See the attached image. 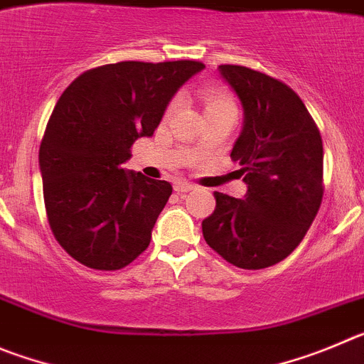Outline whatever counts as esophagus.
I'll return each instance as SVG.
<instances>
[{"label":"esophagus","instance_id":"obj_1","mask_svg":"<svg viewBox=\"0 0 364 364\" xmlns=\"http://www.w3.org/2000/svg\"><path fill=\"white\" fill-rule=\"evenodd\" d=\"M174 190L178 192V194H186V192H190V190H194V185L188 181H178L174 185Z\"/></svg>","mask_w":364,"mask_h":364}]
</instances>
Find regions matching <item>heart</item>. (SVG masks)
<instances>
[{"instance_id": "heart-1", "label": "heart", "mask_w": 364, "mask_h": 364, "mask_svg": "<svg viewBox=\"0 0 364 364\" xmlns=\"http://www.w3.org/2000/svg\"><path fill=\"white\" fill-rule=\"evenodd\" d=\"M203 101H205V110L206 112H221V110H228V112H235V101L232 97V94H228L225 88L219 87H206L203 88ZM179 97H174L170 101L166 112H172V110L178 107Z\"/></svg>"}]
</instances>
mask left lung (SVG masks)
I'll return each mask as SVG.
<instances>
[{"label":"left lung","mask_w":364,"mask_h":364,"mask_svg":"<svg viewBox=\"0 0 364 364\" xmlns=\"http://www.w3.org/2000/svg\"><path fill=\"white\" fill-rule=\"evenodd\" d=\"M245 110L230 158L248 185L245 199L214 192L203 237L223 259L259 270L292 254L323 201V139L301 97L281 80L219 65Z\"/></svg>","instance_id":"obj_1"}]
</instances>
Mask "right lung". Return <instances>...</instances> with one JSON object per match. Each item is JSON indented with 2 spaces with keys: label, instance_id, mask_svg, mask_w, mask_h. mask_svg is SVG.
Listing matches in <instances>:
<instances>
[{
  "label": "right lung",
  "instance_id": "1",
  "mask_svg": "<svg viewBox=\"0 0 364 364\" xmlns=\"http://www.w3.org/2000/svg\"><path fill=\"white\" fill-rule=\"evenodd\" d=\"M194 60L119 61L90 68L55 103L39 146L45 210L55 241L94 270H119L149 248L172 185L123 168L152 136Z\"/></svg>",
  "mask_w": 364,
  "mask_h": 364
}]
</instances>
